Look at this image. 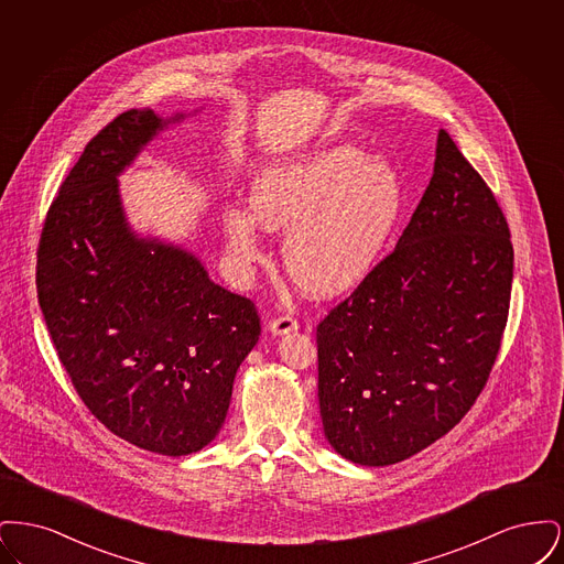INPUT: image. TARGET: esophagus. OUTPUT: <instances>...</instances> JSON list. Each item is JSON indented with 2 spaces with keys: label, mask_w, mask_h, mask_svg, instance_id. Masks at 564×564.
<instances>
[{
  "label": "esophagus",
  "mask_w": 564,
  "mask_h": 564,
  "mask_svg": "<svg viewBox=\"0 0 564 564\" xmlns=\"http://www.w3.org/2000/svg\"><path fill=\"white\" fill-rule=\"evenodd\" d=\"M297 329V319L292 315H281V317H274L270 322V332L276 334V336H283V334H290Z\"/></svg>",
  "instance_id": "1"
}]
</instances>
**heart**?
Listing matches in <instances>:
<instances>
[{"label":"heart","instance_id":"obj_1","mask_svg":"<svg viewBox=\"0 0 564 564\" xmlns=\"http://www.w3.org/2000/svg\"><path fill=\"white\" fill-rule=\"evenodd\" d=\"M405 207L402 175L391 162L343 143L300 162L270 164L249 189V209H230L224 230L245 262L260 256L256 221L290 230L285 264L313 295H340L357 288L382 260Z\"/></svg>","mask_w":564,"mask_h":564}]
</instances>
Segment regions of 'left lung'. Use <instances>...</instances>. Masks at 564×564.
<instances>
[{
	"label": "left lung",
	"instance_id": "obj_1",
	"mask_svg": "<svg viewBox=\"0 0 564 564\" xmlns=\"http://www.w3.org/2000/svg\"><path fill=\"white\" fill-rule=\"evenodd\" d=\"M511 276L508 219L440 131L433 177L398 247L317 325L329 444L382 467L453 430L501 349Z\"/></svg>",
	"mask_w": 564,
	"mask_h": 564
}]
</instances>
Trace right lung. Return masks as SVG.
<instances>
[{
    "mask_svg": "<svg viewBox=\"0 0 564 564\" xmlns=\"http://www.w3.org/2000/svg\"><path fill=\"white\" fill-rule=\"evenodd\" d=\"M159 129L152 109H129L86 143L44 219L35 288L90 414L143 451L184 456L221 430L262 327L188 251L129 230L116 175Z\"/></svg>",
    "mask_w": 564,
    "mask_h": 564,
    "instance_id": "obj_1",
    "label": "right lung"
}]
</instances>
